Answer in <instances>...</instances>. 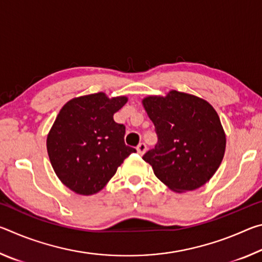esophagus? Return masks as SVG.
Masks as SVG:
<instances>
[{"label": "esophagus", "instance_id": "1", "mask_svg": "<svg viewBox=\"0 0 262 262\" xmlns=\"http://www.w3.org/2000/svg\"><path fill=\"white\" fill-rule=\"evenodd\" d=\"M136 150H137V154L139 155H143L145 151H147V145H145L144 143H140L139 145H137V148H136Z\"/></svg>", "mask_w": 262, "mask_h": 262}]
</instances>
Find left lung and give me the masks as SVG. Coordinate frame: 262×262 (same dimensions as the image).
Returning <instances> with one entry per match:
<instances>
[{
	"instance_id": "8db88e82",
	"label": "left lung",
	"mask_w": 262,
	"mask_h": 262,
	"mask_svg": "<svg viewBox=\"0 0 262 262\" xmlns=\"http://www.w3.org/2000/svg\"><path fill=\"white\" fill-rule=\"evenodd\" d=\"M142 105L155 125L158 142L143 159L177 193L200 188L223 161L227 137L215 108L200 97L171 90L149 96Z\"/></svg>"
}]
</instances>
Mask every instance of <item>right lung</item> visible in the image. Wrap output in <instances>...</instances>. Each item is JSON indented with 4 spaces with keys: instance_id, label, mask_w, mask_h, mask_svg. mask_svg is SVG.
<instances>
[{
    "instance_id": "obj_1",
    "label": "right lung",
    "mask_w": 262,
    "mask_h": 262,
    "mask_svg": "<svg viewBox=\"0 0 262 262\" xmlns=\"http://www.w3.org/2000/svg\"><path fill=\"white\" fill-rule=\"evenodd\" d=\"M128 101L104 92L63 105L47 135V152L57 178L79 195L103 189L134 148L125 144V126L113 115Z\"/></svg>"
}]
</instances>
